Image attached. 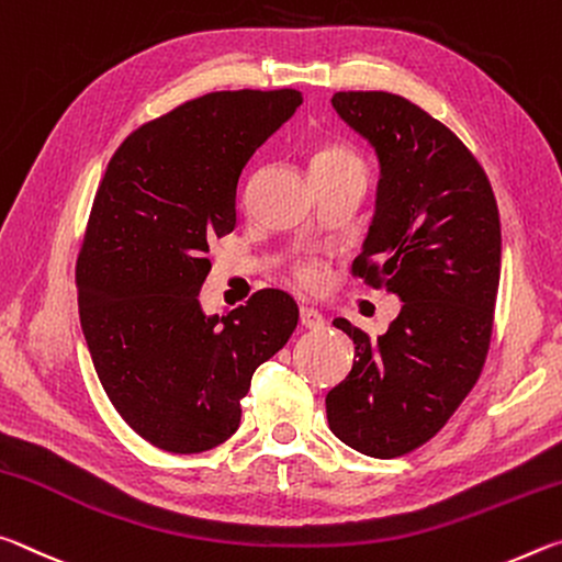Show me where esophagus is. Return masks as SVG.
<instances>
[{"mask_svg":"<svg viewBox=\"0 0 562 562\" xmlns=\"http://www.w3.org/2000/svg\"><path fill=\"white\" fill-rule=\"evenodd\" d=\"M299 318H301V326L306 330H324L326 328L324 316H321L318 311H314V308H301Z\"/></svg>","mask_w":562,"mask_h":562,"instance_id":"34e87169","label":"esophagus"}]
</instances>
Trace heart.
<instances>
[{
  "instance_id": "heart-1",
  "label": "heart",
  "mask_w": 562,
  "mask_h": 562,
  "mask_svg": "<svg viewBox=\"0 0 562 562\" xmlns=\"http://www.w3.org/2000/svg\"><path fill=\"white\" fill-rule=\"evenodd\" d=\"M311 173H314L316 181L344 177V173H366V164L361 154L346 144H321L318 149L311 156ZM326 271L316 259H299L289 266L286 281L293 289L314 293L324 286Z\"/></svg>"
}]
</instances>
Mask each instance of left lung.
<instances>
[{"instance_id":"obj_1","label":"left lung","mask_w":562,"mask_h":562,"mask_svg":"<svg viewBox=\"0 0 562 562\" xmlns=\"http://www.w3.org/2000/svg\"><path fill=\"white\" fill-rule=\"evenodd\" d=\"M330 104L373 144L379 199L353 276L403 301L371 338L351 321L356 361L326 395L338 440L371 458L428 443L481 379L501 281V216L491 181L446 124L389 91H338Z\"/></svg>"}]
</instances>
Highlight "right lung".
Segmentation results:
<instances>
[{
  "instance_id": "add662e5",
  "label": "right lung",
  "mask_w": 562,
  "mask_h": 562,
  "mask_svg": "<svg viewBox=\"0 0 562 562\" xmlns=\"http://www.w3.org/2000/svg\"><path fill=\"white\" fill-rule=\"evenodd\" d=\"M303 104L301 91H211L142 124L101 179L77 256L91 361L126 426L169 453L236 434L251 375L299 324L289 293L256 291L206 318L209 241L236 226L246 161Z\"/></svg>"
}]
</instances>
